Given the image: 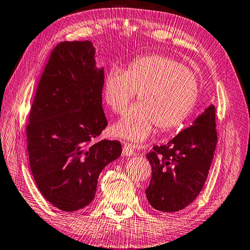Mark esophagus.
Returning a JSON list of instances; mask_svg holds the SVG:
<instances>
[{
    "label": "esophagus",
    "instance_id": "34e87169",
    "mask_svg": "<svg viewBox=\"0 0 250 250\" xmlns=\"http://www.w3.org/2000/svg\"><path fill=\"white\" fill-rule=\"evenodd\" d=\"M135 152V147L132 145V144H129V143H124L122 144V153H124L125 156H133Z\"/></svg>",
    "mask_w": 250,
    "mask_h": 250
}]
</instances>
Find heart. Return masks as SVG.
Segmentation results:
<instances>
[{
	"label": "heart",
	"mask_w": 250,
	"mask_h": 250,
	"mask_svg": "<svg viewBox=\"0 0 250 250\" xmlns=\"http://www.w3.org/2000/svg\"><path fill=\"white\" fill-rule=\"evenodd\" d=\"M200 83L193 71L171 57L150 55L131 62L125 71L111 70L105 78V103L117 115L134 106L113 126V133L132 142H144L155 126L176 129L188 118L199 98Z\"/></svg>",
	"instance_id": "b5f03b06"
}]
</instances>
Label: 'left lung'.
Segmentation results:
<instances>
[{"mask_svg":"<svg viewBox=\"0 0 250 250\" xmlns=\"http://www.w3.org/2000/svg\"><path fill=\"white\" fill-rule=\"evenodd\" d=\"M216 145L215 106L210 104L192 125L147 153L151 179L145 193L153 208L175 213L192 203L208 176Z\"/></svg>","mask_w":250,"mask_h":250,"instance_id":"1","label":"left lung"}]
</instances>
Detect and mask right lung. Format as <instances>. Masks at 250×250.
<instances>
[{
  "label": "right lung",
  "instance_id": "1",
  "mask_svg": "<svg viewBox=\"0 0 250 250\" xmlns=\"http://www.w3.org/2000/svg\"><path fill=\"white\" fill-rule=\"evenodd\" d=\"M90 41L62 42L37 86L26 126L30 168L44 198L63 211L91 203L103 168L121 155L118 141L94 140L107 125L104 67Z\"/></svg>",
  "mask_w": 250,
  "mask_h": 250
}]
</instances>
